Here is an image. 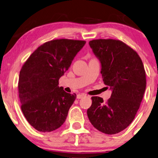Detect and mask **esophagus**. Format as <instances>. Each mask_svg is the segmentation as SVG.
Segmentation results:
<instances>
[{
	"mask_svg": "<svg viewBox=\"0 0 158 158\" xmlns=\"http://www.w3.org/2000/svg\"><path fill=\"white\" fill-rule=\"evenodd\" d=\"M85 96H86V95H85V94H80L77 95V99H81V98H84Z\"/></svg>",
	"mask_w": 158,
	"mask_h": 158,
	"instance_id": "1",
	"label": "esophagus"
}]
</instances>
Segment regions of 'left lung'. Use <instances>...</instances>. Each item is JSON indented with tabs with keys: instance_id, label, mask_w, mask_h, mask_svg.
I'll use <instances>...</instances> for the list:
<instances>
[{
	"instance_id": "obj_1",
	"label": "left lung",
	"mask_w": 158,
	"mask_h": 158,
	"mask_svg": "<svg viewBox=\"0 0 158 158\" xmlns=\"http://www.w3.org/2000/svg\"><path fill=\"white\" fill-rule=\"evenodd\" d=\"M89 46L101 62L104 84L112 94L106 102L91 97L87 115L98 131L117 134L131 123L139 109L146 87L143 64L137 52L119 40H93Z\"/></svg>"
}]
</instances>
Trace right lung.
Segmentation results:
<instances>
[{
  "label": "right lung",
  "instance_id": "add662e5",
  "mask_svg": "<svg viewBox=\"0 0 158 158\" xmlns=\"http://www.w3.org/2000/svg\"><path fill=\"white\" fill-rule=\"evenodd\" d=\"M84 41L56 39L39 46L19 72L18 91L25 118L37 131L51 132L60 127L76 94L58 86Z\"/></svg>",
  "mask_w": 158,
  "mask_h": 158
}]
</instances>
